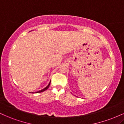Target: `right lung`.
<instances>
[{"label":"right lung","mask_w":124,"mask_h":124,"mask_svg":"<svg viewBox=\"0 0 124 124\" xmlns=\"http://www.w3.org/2000/svg\"><path fill=\"white\" fill-rule=\"evenodd\" d=\"M50 83H51V82L50 83H49V84H48V85L45 88H44V89H42V90H39V91H38V92H35V93H41V92H44V91L45 90H47L48 89V87H49V85H50Z\"/></svg>","instance_id":"right-lung-1"}]
</instances>
